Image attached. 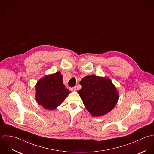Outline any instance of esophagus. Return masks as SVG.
Listing matches in <instances>:
<instances>
[{
  "label": "esophagus",
  "mask_w": 154,
  "mask_h": 154,
  "mask_svg": "<svg viewBox=\"0 0 154 154\" xmlns=\"http://www.w3.org/2000/svg\"><path fill=\"white\" fill-rule=\"evenodd\" d=\"M70 90L72 91H75L76 90V87H74L70 88Z\"/></svg>",
  "instance_id": "obj_1"
}]
</instances>
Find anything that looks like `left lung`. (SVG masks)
<instances>
[{
    "instance_id": "obj_1",
    "label": "left lung",
    "mask_w": 154,
    "mask_h": 154,
    "mask_svg": "<svg viewBox=\"0 0 154 154\" xmlns=\"http://www.w3.org/2000/svg\"><path fill=\"white\" fill-rule=\"evenodd\" d=\"M78 93L87 110L94 116H102L112 110L118 100V92L108 78L87 76L80 81Z\"/></svg>"
}]
</instances>
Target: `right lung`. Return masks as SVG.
Here are the masks:
<instances>
[{
    "instance_id": "add662e5",
    "label": "right lung",
    "mask_w": 154,
    "mask_h": 154,
    "mask_svg": "<svg viewBox=\"0 0 154 154\" xmlns=\"http://www.w3.org/2000/svg\"><path fill=\"white\" fill-rule=\"evenodd\" d=\"M36 100L48 110H54L68 96L70 91L65 88L60 72L41 78L36 85Z\"/></svg>"
}]
</instances>
